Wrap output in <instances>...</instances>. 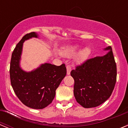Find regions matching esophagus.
<instances>
[{
    "label": "esophagus",
    "mask_w": 128,
    "mask_h": 128,
    "mask_svg": "<svg viewBox=\"0 0 128 128\" xmlns=\"http://www.w3.org/2000/svg\"><path fill=\"white\" fill-rule=\"evenodd\" d=\"M71 66L70 65H67L66 66V74L67 75H70V72H71Z\"/></svg>",
    "instance_id": "1"
}]
</instances>
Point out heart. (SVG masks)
Returning a JSON list of instances; mask_svg holds the SVG:
<instances>
[{"instance_id":"obj_1","label":"heart","mask_w":128,"mask_h":128,"mask_svg":"<svg viewBox=\"0 0 128 128\" xmlns=\"http://www.w3.org/2000/svg\"><path fill=\"white\" fill-rule=\"evenodd\" d=\"M80 50V47L78 46H70V47H67L63 49L62 51V54L63 56L65 57L70 58L76 56L79 51ZM90 53V50L88 48H84L82 50H81V52L78 56V61H82L86 60L88 57L89 54Z\"/></svg>"}]
</instances>
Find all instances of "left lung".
Instances as JSON below:
<instances>
[{"mask_svg":"<svg viewBox=\"0 0 128 128\" xmlns=\"http://www.w3.org/2000/svg\"><path fill=\"white\" fill-rule=\"evenodd\" d=\"M105 55L90 59L72 70L74 95L77 102L85 108L104 102L112 95L117 78V66L111 46L103 48Z\"/></svg>","mask_w":128,"mask_h":128,"instance_id":"8db88e82","label":"left lung"}]
</instances>
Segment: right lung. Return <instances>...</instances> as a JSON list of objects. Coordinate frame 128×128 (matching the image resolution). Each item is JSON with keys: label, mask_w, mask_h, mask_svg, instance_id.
Segmentation results:
<instances>
[{"label": "right lung", "mask_w": 128, "mask_h": 128, "mask_svg": "<svg viewBox=\"0 0 128 128\" xmlns=\"http://www.w3.org/2000/svg\"><path fill=\"white\" fill-rule=\"evenodd\" d=\"M39 38L36 32L27 34L14 48L10 63L11 84L20 101L32 109H43L50 104L56 95V90L66 74L65 65L56 66L42 63L31 71H26L20 66L25 41Z\"/></svg>", "instance_id": "add662e5"}]
</instances>
